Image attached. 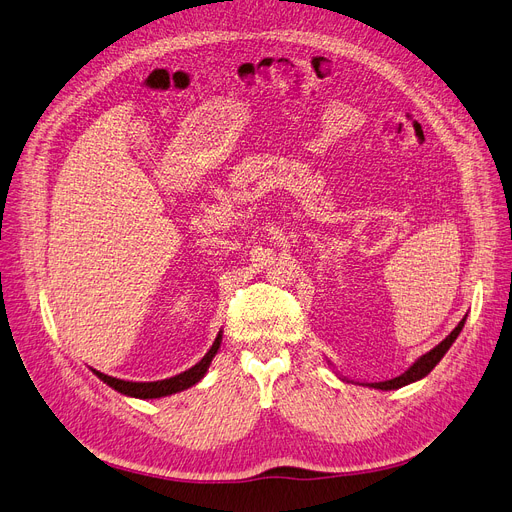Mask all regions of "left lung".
<instances>
[{"mask_svg": "<svg viewBox=\"0 0 512 512\" xmlns=\"http://www.w3.org/2000/svg\"><path fill=\"white\" fill-rule=\"evenodd\" d=\"M464 322H466V317L464 320L457 324L453 330H451V334L447 339H443L440 341L434 349H430L428 354H424L421 358H417L415 362H413V366L409 368V370H404V373L400 375V377H394V379H390V381H379V383H368L370 387H375V390H398V387H404V385H409V383H413V381H419V379H424L430 370L443 360V356L447 354L449 351V347L453 345V341L457 339V334L462 332V328H464Z\"/></svg>", "mask_w": 512, "mask_h": 512, "instance_id": "1", "label": "left lung"}]
</instances>
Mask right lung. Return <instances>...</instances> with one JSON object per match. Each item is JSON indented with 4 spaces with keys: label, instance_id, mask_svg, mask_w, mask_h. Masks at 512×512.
Wrapping results in <instances>:
<instances>
[{
    "label": "right lung",
    "instance_id": "right-lung-1",
    "mask_svg": "<svg viewBox=\"0 0 512 512\" xmlns=\"http://www.w3.org/2000/svg\"><path fill=\"white\" fill-rule=\"evenodd\" d=\"M220 343H222V330L218 332L214 345L209 347L207 354L195 366L184 370V373H180V375L163 379V381H125V379H116V377H110V375H103V373H99V370H95V368H91V370L103 383H108L110 387H114L116 392L125 394V396L142 398V400L163 398V396H171V394H178L182 390H188V387L199 383L205 377L211 360H214V356L218 354Z\"/></svg>",
    "mask_w": 512,
    "mask_h": 512
}]
</instances>
